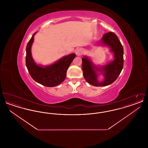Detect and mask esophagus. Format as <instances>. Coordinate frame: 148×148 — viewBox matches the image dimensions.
Here are the masks:
<instances>
[{
  "mask_svg": "<svg viewBox=\"0 0 148 148\" xmlns=\"http://www.w3.org/2000/svg\"><path fill=\"white\" fill-rule=\"evenodd\" d=\"M83 51H84V50L82 48H78V49L75 50V53H76V54L77 55V56H81L83 54Z\"/></svg>",
  "mask_w": 148,
  "mask_h": 148,
  "instance_id": "obj_1",
  "label": "esophagus"
}]
</instances>
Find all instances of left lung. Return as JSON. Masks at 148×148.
I'll use <instances>...</instances> for the list:
<instances>
[{"mask_svg": "<svg viewBox=\"0 0 148 148\" xmlns=\"http://www.w3.org/2000/svg\"><path fill=\"white\" fill-rule=\"evenodd\" d=\"M99 43L108 47L113 54V59L104 65H97L89 56L82 58V68L85 80L95 86H104L112 84L119 77L123 68L124 50L118 36L114 33L109 32L102 36ZM104 77L100 82L97 79L99 75Z\"/></svg>", "mask_w": 148, "mask_h": 148, "instance_id": "8db88e82", "label": "left lung"}]
</instances>
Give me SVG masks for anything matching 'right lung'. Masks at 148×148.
Returning <instances> with one entry per match:
<instances>
[{
    "mask_svg": "<svg viewBox=\"0 0 148 148\" xmlns=\"http://www.w3.org/2000/svg\"><path fill=\"white\" fill-rule=\"evenodd\" d=\"M34 33L26 48V66L30 76L36 82L48 87H53L62 83L66 75V71L76 55L71 53L64 56L50 65L42 66L36 63L33 59L31 48L34 42Z\"/></svg>",
    "mask_w": 148,
    "mask_h": 148,
    "instance_id": "right-lung-1",
    "label": "right lung"
}]
</instances>
